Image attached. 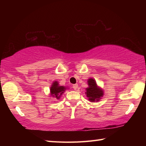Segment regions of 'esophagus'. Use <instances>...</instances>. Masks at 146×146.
Segmentation results:
<instances>
[{
	"label": "esophagus",
	"mask_w": 146,
	"mask_h": 146,
	"mask_svg": "<svg viewBox=\"0 0 146 146\" xmlns=\"http://www.w3.org/2000/svg\"><path fill=\"white\" fill-rule=\"evenodd\" d=\"M73 89H74V90H77V88H78V84H73Z\"/></svg>",
	"instance_id": "obj_1"
}]
</instances>
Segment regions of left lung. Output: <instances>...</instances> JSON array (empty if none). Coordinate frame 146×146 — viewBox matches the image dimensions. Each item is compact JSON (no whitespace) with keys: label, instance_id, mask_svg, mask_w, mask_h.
I'll list each match as a JSON object with an SVG mask.
<instances>
[{"label":"left lung","instance_id":"8db88e82","mask_svg":"<svg viewBox=\"0 0 146 146\" xmlns=\"http://www.w3.org/2000/svg\"><path fill=\"white\" fill-rule=\"evenodd\" d=\"M88 87L86 88V95L88 98V100L91 102L99 101L104 96V90L97 85L96 80L93 78H90L88 80Z\"/></svg>","mask_w":146,"mask_h":146}]
</instances>
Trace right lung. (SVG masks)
I'll return each instance as SVG.
<instances>
[{"label": "right lung", "mask_w": 146, "mask_h": 146, "mask_svg": "<svg viewBox=\"0 0 146 146\" xmlns=\"http://www.w3.org/2000/svg\"><path fill=\"white\" fill-rule=\"evenodd\" d=\"M68 87L64 86H60L58 81H54L52 83L50 87V93L49 95L53 98H55L56 99H60L61 96L64 93L66 90H68Z\"/></svg>", "instance_id": "1"}]
</instances>
